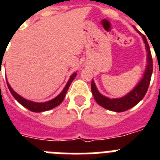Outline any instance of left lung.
Returning <instances> with one entry per match:
<instances>
[{
    "label": "left lung",
    "instance_id": "8db88e82",
    "mask_svg": "<svg viewBox=\"0 0 160 160\" xmlns=\"http://www.w3.org/2000/svg\"><path fill=\"white\" fill-rule=\"evenodd\" d=\"M135 31L142 36L144 43L145 44V50L147 52V64L145 70H144L143 78L137 84L136 86L123 97L110 99V98L106 97L102 94H100L95 85V81L93 80L91 81V91H92L93 96L95 98V101L98 103V105L104 107L105 109L111 110V111H126L132 107H134V105H136L144 97V95L148 90V88H149L150 80H151L152 72H153V60H152V55L149 44H148L145 36H143L137 29H135Z\"/></svg>",
    "mask_w": 160,
    "mask_h": 160
}]
</instances>
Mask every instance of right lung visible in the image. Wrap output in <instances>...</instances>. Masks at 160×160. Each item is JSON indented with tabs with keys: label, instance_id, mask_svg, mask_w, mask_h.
Here are the masks:
<instances>
[{
	"label": "right lung",
	"instance_id": "obj_1",
	"mask_svg": "<svg viewBox=\"0 0 160 160\" xmlns=\"http://www.w3.org/2000/svg\"><path fill=\"white\" fill-rule=\"evenodd\" d=\"M76 75H77V73L75 72L74 74H72V75H70V79L68 80V82L66 83L65 88L63 89L62 91H61L56 97L52 99V100H49V101L42 103L34 102V101H31V100H26V99L23 98L20 95H18V94L11 87V85H10V84L8 83V81H6V83H7V86H8L9 88V90L11 91V95H13V97L15 98L22 106H24L25 108H26V109H28L29 110H31V111L38 113V112H44L47 111V110H50V109H53V108H55V107L58 106V105H60V103L62 102L63 100H64V99H65L68 89H69L70 84H71V82L74 80V79L75 78Z\"/></svg>",
	"mask_w": 160,
	"mask_h": 160
}]
</instances>
